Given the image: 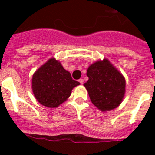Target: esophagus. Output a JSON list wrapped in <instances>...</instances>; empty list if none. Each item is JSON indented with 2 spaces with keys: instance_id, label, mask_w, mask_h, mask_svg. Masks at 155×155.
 I'll list each match as a JSON object with an SVG mask.
<instances>
[{
  "instance_id": "obj_1",
  "label": "esophagus",
  "mask_w": 155,
  "mask_h": 155,
  "mask_svg": "<svg viewBox=\"0 0 155 155\" xmlns=\"http://www.w3.org/2000/svg\"><path fill=\"white\" fill-rule=\"evenodd\" d=\"M79 82H80L81 84H83V83H84V79L83 78H81V79H79Z\"/></svg>"
}]
</instances>
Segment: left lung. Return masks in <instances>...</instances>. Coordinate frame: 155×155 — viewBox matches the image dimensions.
<instances>
[{
	"mask_svg": "<svg viewBox=\"0 0 155 155\" xmlns=\"http://www.w3.org/2000/svg\"><path fill=\"white\" fill-rule=\"evenodd\" d=\"M87 76L88 81L84 85L98 109L109 111L120 105L125 94V79L108 60L91 64Z\"/></svg>",
	"mask_w": 155,
	"mask_h": 155,
	"instance_id": "left-lung-1",
	"label": "left lung"
}]
</instances>
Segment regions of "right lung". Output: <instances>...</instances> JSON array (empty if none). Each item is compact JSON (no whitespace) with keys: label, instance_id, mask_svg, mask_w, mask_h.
<instances>
[{"label":"right lung","instance_id":"right-lung-1","mask_svg":"<svg viewBox=\"0 0 155 155\" xmlns=\"http://www.w3.org/2000/svg\"><path fill=\"white\" fill-rule=\"evenodd\" d=\"M31 84L34 95L39 103L56 108L69 98L72 89L80 83L72 79L61 63L52 58L35 71Z\"/></svg>","mask_w":155,"mask_h":155}]
</instances>
